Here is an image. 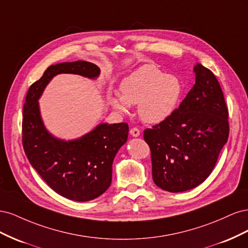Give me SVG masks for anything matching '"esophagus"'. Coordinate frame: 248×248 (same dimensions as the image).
<instances>
[{"mask_svg": "<svg viewBox=\"0 0 248 248\" xmlns=\"http://www.w3.org/2000/svg\"><path fill=\"white\" fill-rule=\"evenodd\" d=\"M130 134L132 137H139L140 134V129L139 128H137V127H133V128H131L130 129Z\"/></svg>", "mask_w": 248, "mask_h": 248, "instance_id": "esophagus-1", "label": "esophagus"}]
</instances>
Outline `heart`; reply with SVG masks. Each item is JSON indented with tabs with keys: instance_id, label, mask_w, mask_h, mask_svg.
Here are the masks:
<instances>
[{
	"instance_id": "b5f03b06",
	"label": "heart",
	"mask_w": 248,
	"mask_h": 248,
	"mask_svg": "<svg viewBox=\"0 0 248 248\" xmlns=\"http://www.w3.org/2000/svg\"><path fill=\"white\" fill-rule=\"evenodd\" d=\"M181 95L178 78L166 76L156 66L140 67L120 85V96L108 95L110 106L121 114L129 111L130 104H138V114L147 123L156 124L174 111Z\"/></svg>"
}]
</instances>
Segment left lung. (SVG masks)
I'll use <instances>...</instances> for the list:
<instances>
[{"mask_svg":"<svg viewBox=\"0 0 248 248\" xmlns=\"http://www.w3.org/2000/svg\"><path fill=\"white\" fill-rule=\"evenodd\" d=\"M194 72L196 84L179 108L144 131L153 181L170 192L204 182L229 139V109L218 80L202 64L194 66Z\"/></svg>","mask_w":248,"mask_h":248,"instance_id":"obj_1","label":"left lung"}]
</instances>
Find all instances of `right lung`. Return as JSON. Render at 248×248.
I'll return each instance as SVG.
<instances>
[{"label": "right lung", "mask_w": 248, "mask_h": 248, "mask_svg": "<svg viewBox=\"0 0 248 248\" xmlns=\"http://www.w3.org/2000/svg\"><path fill=\"white\" fill-rule=\"evenodd\" d=\"M60 73L99 76L98 66L86 61L51 65L29 88L22 108V146L30 163L60 196L77 202L91 201L111 183V166L128 138V124L103 123L76 140L65 141L47 132L38 99L49 80Z\"/></svg>", "instance_id": "obj_1"}]
</instances>
